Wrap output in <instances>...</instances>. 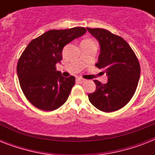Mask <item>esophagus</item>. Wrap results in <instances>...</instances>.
<instances>
[{
	"label": "esophagus",
	"instance_id": "esophagus-1",
	"mask_svg": "<svg viewBox=\"0 0 155 155\" xmlns=\"http://www.w3.org/2000/svg\"><path fill=\"white\" fill-rule=\"evenodd\" d=\"M77 81L79 83H81V84H82V83H84L85 81H86V80H84V79H83V78L79 77V78H77Z\"/></svg>",
	"mask_w": 155,
	"mask_h": 155
}]
</instances>
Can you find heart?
Here are the masks:
<instances>
[{
    "mask_svg": "<svg viewBox=\"0 0 155 155\" xmlns=\"http://www.w3.org/2000/svg\"><path fill=\"white\" fill-rule=\"evenodd\" d=\"M86 41H87V42H92V41H90V40H86ZM85 42V41H84Z\"/></svg>",
    "mask_w": 155,
    "mask_h": 155,
    "instance_id": "heart-1",
    "label": "heart"
}]
</instances>
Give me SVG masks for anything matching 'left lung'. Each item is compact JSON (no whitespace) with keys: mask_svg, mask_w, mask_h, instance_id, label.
<instances>
[{"mask_svg":"<svg viewBox=\"0 0 155 155\" xmlns=\"http://www.w3.org/2000/svg\"><path fill=\"white\" fill-rule=\"evenodd\" d=\"M87 30L99 42L100 54L96 65L108 78L106 84L94 80L97 88L88 94V99L99 110L106 113L117 111L134 94L140 78L139 63L122 38L104 29Z\"/></svg>","mask_w":155,"mask_h":155,"instance_id":"1","label":"left lung"}]
</instances>
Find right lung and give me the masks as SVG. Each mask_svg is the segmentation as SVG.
I'll list each match as a JSON object with an SVG mask.
<instances>
[{
    "label": "right lung",
    "instance_id": "obj_1",
    "mask_svg": "<svg viewBox=\"0 0 155 155\" xmlns=\"http://www.w3.org/2000/svg\"><path fill=\"white\" fill-rule=\"evenodd\" d=\"M84 27L51 30L32 40L21 54L17 73L23 93L36 108L52 111L68 100L75 77L62 76L56 63L63 58L66 45L86 33Z\"/></svg>",
    "mask_w": 155,
    "mask_h": 155
}]
</instances>
